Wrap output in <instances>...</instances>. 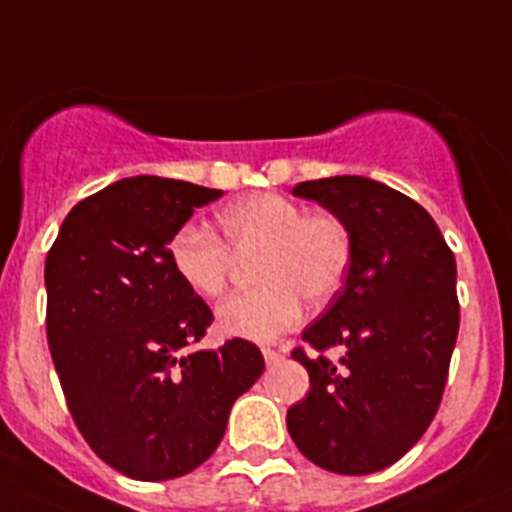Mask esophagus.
<instances>
[{
	"mask_svg": "<svg viewBox=\"0 0 512 512\" xmlns=\"http://www.w3.org/2000/svg\"><path fill=\"white\" fill-rule=\"evenodd\" d=\"M262 357H265V362H267V367H272V364H279L284 359V355L279 350H272V347H265V350H262Z\"/></svg>",
	"mask_w": 512,
	"mask_h": 512,
	"instance_id": "34e87169",
	"label": "esophagus"
}]
</instances>
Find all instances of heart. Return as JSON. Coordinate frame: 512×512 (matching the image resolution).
Masks as SVG:
<instances>
[{"label":"heart","instance_id":"b5f03b06","mask_svg":"<svg viewBox=\"0 0 512 512\" xmlns=\"http://www.w3.org/2000/svg\"><path fill=\"white\" fill-rule=\"evenodd\" d=\"M222 243L209 228L174 230L167 257L179 282L204 299L223 294L230 272V250H260L255 291L223 301L218 328L230 338L272 342L299 325L311 303L330 301L345 284L352 265V235L333 213H306L282 194L260 192L238 199L218 213Z\"/></svg>","mask_w":512,"mask_h":512}]
</instances>
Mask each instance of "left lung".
<instances>
[{
    "instance_id": "obj_1",
    "label": "left lung",
    "mask_w": 512,
    "mask_h": 512,
    "mask_svg": "<svg viewBox=\"0 0 512 512\" xmlns=\"http://www.w3.org/2000/svg\"><path fill=\"white\" fill-rule=\"evenodd\" d=\"M291 194L345 221L352 265L301 335L342 355L330 362L294 350L311 389L289 408L286 428L320 469L374 474L398 462L440 408L459 333L457 262L430 213L376 179H313Z\"/></svg>"
}]
</instances>
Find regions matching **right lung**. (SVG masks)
Masks as SVG:
<instances>
[{
	"label": "right lung",
	"mask_w": 512,
	"mask_h": 512,
	"mask_svg": "<svg viewBox=\"0 0 512 512\" xmlns=\"http://www.w3.org/2000/svg\"><path fill=\"white\" fill-rule=\"evenodd\" d=\"M221 189L138 174L80 201L46 257L48 347L72 418L99 459L138 481L189 474L260 379L252 342L189 347L213 313L167 257L174 230Z\"/></svg>",
	"instance_id": "1"
}]
</instances>
